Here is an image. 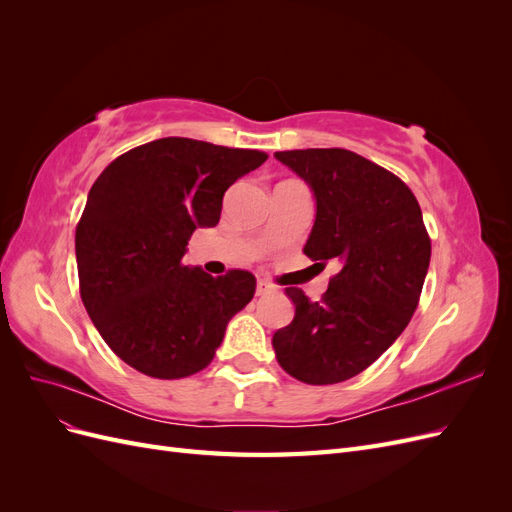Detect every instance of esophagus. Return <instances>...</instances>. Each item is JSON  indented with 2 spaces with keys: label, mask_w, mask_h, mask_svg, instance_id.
Masks as SVG:
<instances>
[{
  "label": "esophagus",
  "mask_w": 512,
  "mask_h": 512,
  "mask_svg": "<svg viewBox=\"0 0 512 512\" xmlns=\"http://www.w3.org/2000/svg\"><path fill=\"white\" fill-rule=\"evenodd\" d=\"M273 290H275V286L271 282H267V280H258L256 282V294H258V297H260V294H269Z\"/></svg>",
  "instance_id": "1"
}]
</instances>
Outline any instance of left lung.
I'll list each match as a JSON object with an SVG mask.
<instances>
[{
  "label": "left lung",
  "instance_id": "obj_1",
  "mask_svg": "<svg viewBox=\"0 0 512 512\" xmlns=\"http://www.w3.org/2000/svg\"><path fill=\"white\" fill-rule=\"evenodd\" d=\"M275 158L316 198L303 252L339 265L320 301L286 288L294 318L273 335L277 363L305 384L344 382L408 327L431 258L423 213L404 181L354 151L294 149Z\"/></svg>",
  "mask_w": 512,
  "mask_h": 512
}]
</instances>
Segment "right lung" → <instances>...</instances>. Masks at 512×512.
Returning <instances> with one entry per match:
<instances>
[{"label": "right lung", "mask_w": 512, "mask_h": 512, "mask_svg": "<svg viewBox=\"0 0 512 512\" xmlns=\"http://www.w3.org/2000/svg\"><path fill=\"white\" fill-rule=\"evenodd\" d=\"M267 153L168 136L134 147L91 185L76 226L81 299L121 361L160 380L205 369L256 277L185 267L196 228L220 222L224 192Z\"/></svg>", "instance_id": "add662e5"}]
</instances>
